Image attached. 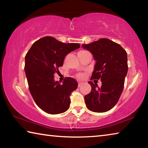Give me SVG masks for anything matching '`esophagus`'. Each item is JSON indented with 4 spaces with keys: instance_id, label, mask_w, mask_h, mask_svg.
I'll return each mask as SVG.
<instances>
[{
    "instance_id": "34e87169",
    "label": "esophagus",
    "mask_w": 148,
    "mask_h": 148,
    "mask_svg": "<svg viewBox=\"0 0 148 148\" xmlns=\"http://www.w3.org/2000/svg\"><path fill=\"white\" fill-rule=\"evenodd\" d=\"M84 83H83V82H78V87H80V86H82V84H83Z\"/></svg>"
}]
</instances>
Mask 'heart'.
<instances>
[{
	"instance_id": "obj_1",
	"label": "heart",
	"mask_w": 148,
	"mask_h": 148,
	"mask_svg": "<svg viewBox=\"0 0 148 148\" xmlns=\"http://www.w3.org/2000/svg\"><path fill=\"white\" fill-rule=\"evenodd\" d=\"M77 77L79 79H82V78H83V77H84V75L82 74H79L77 75Z\"/></svg>"
}]
</instances>
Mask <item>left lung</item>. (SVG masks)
Segmentation results:
<instances>
[{
	"label": "left lung",
	"mask_w": 148,
	"mask_h": 148,
	"mask_svg": "<svg viewBox=\"0 0 148 148\" xmlns=\"http://www.w3.org/2000/svg\"><path fill=\"white\" fill-rule=\"evenodd\" d=\"M93 56L96 64L91 79H101L102 86L92 82L91 91L84 97L89 110L102 113L111 110L118 102L128 71L127 53L119 44L101 38L91 44H82Z\"/></svg>",
	"instance_id": "8db88e82"
}]
</instances>
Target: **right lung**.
Returning a JSON list of instances; mask_svg holds the SVG:
<instances>
[{
	"instance_id": "1",
	"label": "right lung",
	"mask_w": 148,
	"mask_h": 148,
	"mask_svg": "<svg viewBox=\"0 0 148 148\" xmlns=\"http://www.w3.org/2000/svg\"><path fill=\"white\" fill-rule=\"evenodd\" d=\"M79 47V44H65L45 36L35 42L26 54L24 70L30 92L38 106L47 114H61L69 109L70 96L77 89V82L67 77L60 84L54 80V74L59 72L65 56Z\"/></svg>"
}]
</instances>
